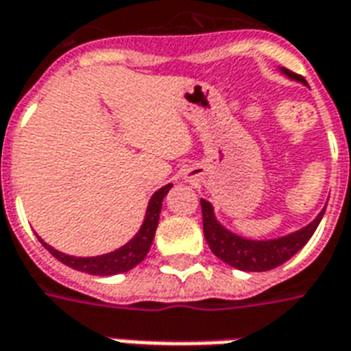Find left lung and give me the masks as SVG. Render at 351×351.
Here are the masks:
<instances>
[{"mask_svg":"<svg viewBox=\"0 0 351 351\" xmlns=\"http://www.w3.org/2000/svg\"><path fill=\"white\" fill-rule=\"evenodd\" d=\"M280 73L291 81L306 84V81L297 73H293L287 68H280ZM204 221V236L215 257H219L223 263L230 267L243 270V272H265L280 267L285 261H289L295 253L304 247V243L312 238L315 228L322 221L325 208H323L314 221H310L306 227L299 228L295 232H289L278 238H267V240H253L232 232L227 228L215 215L213 204L200 198Z\"/></svg>","mask_w":351,"mask_h":351,"instance_id":"1","label":"left lung"}]
</instances>
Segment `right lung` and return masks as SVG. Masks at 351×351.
Instances as JSON below:
<instances>
[{
    "label": "right lung",
    "instance_id": "1",
    "mask_svg": "<svg viewBox=\"0 0 351 351\" xmlns=\"http://www.w3.org/2000/svg\"><path fill=\"white\" fill-rule=\"evenodd\" d=\"M173 187L171 183L164 185L162 189H158L155 195L149 198L147 210H145V217L141 223L140 230L134 234L132 240L121 245L119 250L109 251L104 255H96V257H75V255H66L62 251L54 250L52 245L43 242L39 236V242L43 243L45 250L51 253L52 257L64 263L66 267L79 270V272H86L92 276H115L128 272L136 265H140L141 261L147 257L151 243L155 240L156 227H158V219H160V210H162L164 196L170 193V189Z\"/></svg>",
    "mask_w": 351,
    "mask_h": 351
}]
</instances>
